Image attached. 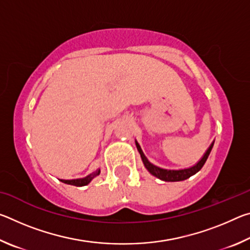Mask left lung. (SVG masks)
<instances>
[{
    "mask_svg": "<svg viewBox=\"0 0 250 250\" xmlns=\"http://www.w3.org/2000/svg\"><path fill=\"white\" fill-rule=\"evenodd\" d=\"M135 146H137L139 153H140V155H141L142 162H143V164H145L146 168L151 173L152 175H154L155 177H158V179L166 181V182H179V181H184L186 179H188V177H191L192 175L196 174V173L201 170L203 166L205 164L207 158H208V155L211 151V147H213V146H214V142L209 146V147L207 149L204 155H203V158L198 161L195 166L188 167V168H183V170H167V168H162V167L154 166V164H152L150 161L146 159V156L145 155V153H143L141 150V146H139V143L137 141H135Z\"/></svg>",
    "mask_w": 250,
    "mask_h": 250,
    "instance_id": "1",
    "label": "left lung"
}]
</instances>
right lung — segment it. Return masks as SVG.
Masks as SVG:
<instances>
[{
  "label": "right lung",
  "instance_id": "right-lung-1",
  "mask_svg": "<svg viewBox=\"0 0 250 250\" xmlns=\"http://www.w3.org/2000/svg\"><path fill=\"white\" fill-rule=\"evenodd\" d=\"M100 174V170H97L96 172L91 173V174H89L86 177H83V179H76V180H61L62 183L65 184H69V185H75V186H84L87 184H89L91 180L94 179V177H96L97 175Z\"/></svg>",
  "mask_w": 250,
  "mask_h": 250
}]
</instances>
